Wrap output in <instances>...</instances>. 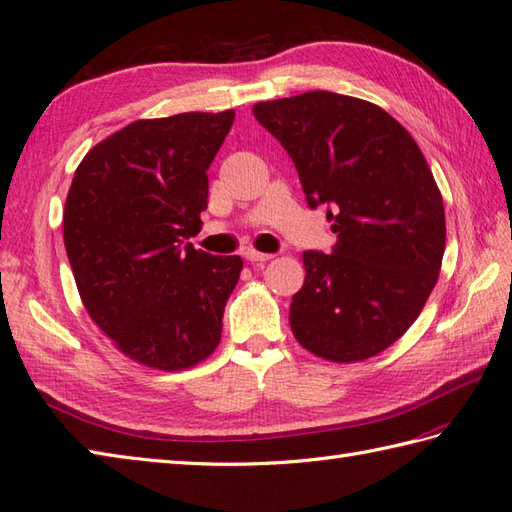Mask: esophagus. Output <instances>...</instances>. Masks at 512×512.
<instances>
[{"label": "esophagus", "instance_id": "esophagus-1", "mask_svg": "<svg viewBox=\"0 0 512 512\" xmlns=\"http://www.w3.org/2000/svg\"><path fill=\"white\" fill-rule=\"evenodd\" d=\"M244 257L248 259V262L259 264V262H268V259L273 257V255H268V253H259V250H255V248H246V250H244Z\"/></svg>", "mask_w": 512, "mask_h": 512}]
</instances>
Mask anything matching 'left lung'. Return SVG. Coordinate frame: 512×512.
<instances>
[{
    "mask_svg": "<svg viewBox=\"0 0 512 512\" xmlns=\"http://www.w3.org/2000/svg\"><path fill=\"white\" fill-rule=\"evenodd\" d=\"M253 115L337 233L330 255H302L293 335L330 362L382 353L422 313L446 248L442 193L422 150L386 110L328 90L255 104Z\"/></svg>",
    "mask_w": 512,
    "mask_h": 512,
    "instance_id": "1",
    "label": "left lung"
}]
</instances>
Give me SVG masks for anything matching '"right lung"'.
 <instances>
[{
    "instance_id": "obj_1",
    "label": "right lung",
    "mask_w": 512,
    "mask_h": 512,
    "mask_svg": "<svg viewBox=\"0 0 512 512\" xmlns=\"http://www.w3.org/2000/svg\"><path fill=\"white\" fill-rule=\"evenodd\" d=\"M235 110L139 119L88 150L64 208V246L93 322L159 370L206 359L242 257L188 242L202 230L208 175Z\"/></svg>"
}]
</instances>
